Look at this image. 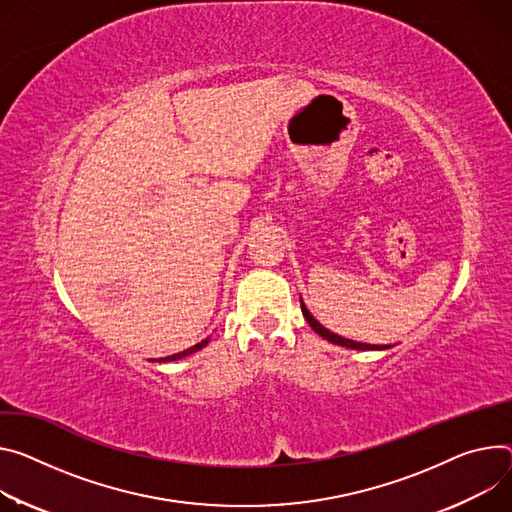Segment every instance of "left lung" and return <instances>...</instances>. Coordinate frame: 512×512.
<instances>
[{
  "mask_svg": "<svg viewBox=\"0 0 512 512\" xmlns=\"http://www.w3.org/2000/svg\"><path fill=\"white\" fill-rule=\"evenodd\" d=\"M300 306H302V314L304 318L308 320V324L312 327V331H316L322 339H327L329 343H335V345H341V347H347V349H357V351H384V349H390V345H369V343H357V341H351V339H345L329 329H324L322 324L310 314V310L306 308L304 300L300 298Z\"/></svg>",
  "mask_w": 512,
  "mask_h": 512,
  "instance_id": "obj_1",
  "label": "left lung"
}]
</instances>
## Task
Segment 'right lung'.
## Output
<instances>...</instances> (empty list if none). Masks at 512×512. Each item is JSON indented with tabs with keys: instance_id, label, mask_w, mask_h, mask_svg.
Wrapping results in <instances>:
<instances>
[{
	"instance_id": "right-lung-1",
	"label": "right lung",
	"mask_w": 512,
	"mask_h": 512,
	"mask_svg": "<svg viewBox=\"0 0 512 512\" xmlns=\"http://www.w3.org/2000/svg\"><path fill=\"white\" fill-rule=\"evenodd\" d=\"M208 341H210V337H206L204 341L196 343V345H194V347H190V349H185V351H179V353H173V355H169V357H161V359H157V361L161 363V361H177V359H183V357H188V355H192V353L200 351L202 347H206V345H208Z\"/></svg>"
}]
</instances>
